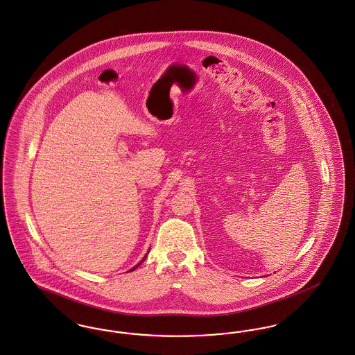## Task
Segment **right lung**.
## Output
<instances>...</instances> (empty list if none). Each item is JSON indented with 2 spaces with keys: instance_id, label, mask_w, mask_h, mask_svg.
<instances>
[{
  "instance_id": "add662e5",
  "label": "right lung",
  "mask_w": 355,
  "mask_h": 355,
  "mask_svg": "<svg viewBox=\"0 0 355 355\" xmlns=\"http://www.w3.org/2000/svg\"><path fill=\"white\" fill-rule=\"evenodd\" d=\"M146 257H147V256H144V257H143V260H141V261L139 262L138 265H135V266H134V268H132V269H131V270H128V272H132V270H134V269H137V268H138L139 265H140V263H141V262L144 261V259H146Z\"/></svg>"
}]
</instances>
